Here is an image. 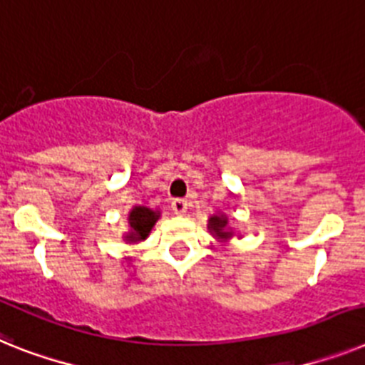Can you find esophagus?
Segmentation results:
<instances>
[{"label": "esophagus", "mask_w": 365, "mask_h": 365, "mask_svg": "<svg viewBox=\"0 0 365 365\" xmlns=\"http://www.w3.org/2000/svg\"><path fill=\"white\" fill-rule=\"evenodd\" d=\"M171 209L175 215H185L186 209H188V201L185 197H175V200L171 201Z\"/></svg>", "instance_id": "34e87169"}]
</instances>
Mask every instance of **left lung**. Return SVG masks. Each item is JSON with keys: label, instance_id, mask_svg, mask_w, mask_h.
<instances>
[{"label": "left lung", "instance_id": "1", "mask_svg": "<svg viewBox=\"0 0 365 365\" xmlns=\"http://www.w3.org/2000/svg\"><path fill=\"white\" fill-rule=\"evenodd\" d=\"M209 230L210 233L218 237L222 240H227L231 239V231H227V218L224 215H215L209 218Z\"/></svg>", "mask_w": 365, "mask_h": 365}]
</instances>
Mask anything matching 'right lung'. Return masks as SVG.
<instances>
[{"label": "right lung", "instance_id": "add662e5", "mask_svg": "<svg viewBox=\"0 0 365 365\" xmlns=\"http://www.w3.org/2000/svg\"><path fill=\"white\" fill-rule=\"evenodd\" d=\"M158 218H160V212H158V210H153L149 209V207H134V209L130 210V215H128L130 231L125 235L126 242L145 240Z\"/></svg>", "mask_w": 365, "mask_h": 365}]
</instances>
